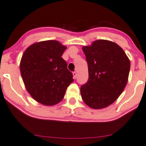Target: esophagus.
<instances>
[{
    "mask_svg": "<svg viewBox=\"0 0 146 146\" xmlns=\"http://www.w3.org/2000/svg\"><path fill=\"white\" fill-rule=\"evenodd\" d=\"M73 79H76L77 77V73L76 72H73Z\"/></svg>",
    "mask_w": 146,
    "mask_h": 146,
    "instance_id": "esophagus-1",
    "label": "esophagus"
}]
</instances>
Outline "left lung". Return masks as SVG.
Returning <instances> with one entry per match:
<instances>
[{
    "instance_id": "8db88e82",
    "label": "left lung",
    "mask_w": 146,
    "mask_h": 146,
    "mask_svg": "<svg viewBox=\"0 0 146 146\" xmlns=\"http://www.w3.org/2000/svg\"><path fill=\"white\" fill-rule=\"evenodd\" d=\"M88 65L89 79L81 87L85 104L94 109L112 104L128 82L130 60L121 47L106 40H96L82 48Z\"/></svg>"
}]
</instances>
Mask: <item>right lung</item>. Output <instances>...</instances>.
Returning <instances> with one entry per match:
<instances>
[{
	"label": "right lung",
	"instance_id": "1",
	"mask_svg": "<svg viewBox=\"0 0 146 146\" xmlns=\"http://www.w3.org/2000/svg\"><path fill=\"white\" fill-rule=\"evenodd\" d=\"M67 47L56 40L32 44L24 52L20 72L27 91L35 100L53 106L63 99L73 74L61 56Z\"/></svg>",
	"mask_w": 146,
	"mask_h": 146
}]
</instances>
